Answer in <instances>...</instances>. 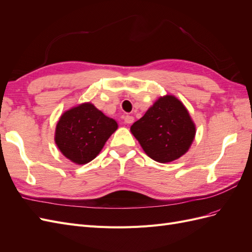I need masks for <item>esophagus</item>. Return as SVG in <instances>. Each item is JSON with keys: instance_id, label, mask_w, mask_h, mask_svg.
Here are the masks:
<instances>
[{"instance_id": "1", "label": "esophagus", "mask_w": 252, "mask_h": 252, "mask_svg": "<svg viewBox=\"0 0 252 252\" xmlns=\"http://www.w3.org/2000/svg\"><path fill=\"white\" fill-rule=\"evenodd\" d=\"M133 121H134V118L133 117H131V116H127V117H125V122L127 124H131V123H133Z\"/></svg>"}]
</instances>
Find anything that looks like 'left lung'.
Here are the masks:
<instances>
[{
	"label": "left lung",
	"mask_w": 252,
	"mask_h": 252,
	"mask_svg": "<svg viewBox=\"0 0 252 252\" xmlns=\"http://www.w3.org/2000/svg\"><path fill=\"white\" fill-rule=\"evenodd\" d=\"M130 131L145 154L158 163H169L184 156L196 132L187 108L172 94L159 96L134 122Z\"/></svg>",
	"instance_id": "8db88e82"
}]
</instances>
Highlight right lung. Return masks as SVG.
I'll return each instance as SVG.
<instances>
[{
	"label": "right lung",
	"mask_w": 252,
	"mask_h": 252,
	"mask_svg": "<svg viewBox=\"0 0 252 252\" xmlns=\"http://www.w3.org/2000/svg\"><path fill=\"white\" fill-rule=\"evenodd\" d=\"M117 129V122L106 117L94 104L82 103L60 117L55 142L65 158L74 164L84 165L100 154Z\"/></svg>",
	"instance_id": "obj_1"
}]
</instances>
